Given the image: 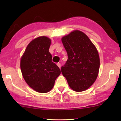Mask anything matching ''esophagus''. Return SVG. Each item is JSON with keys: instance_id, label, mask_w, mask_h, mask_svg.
<instances>
[{"instance_id": "obj_1", "label": "esophagus", "mask_w": 121, "mask_h": 121, "mask_svg": "<svg viewBox=\"0 0 121 121\" xmlns=\"http://www.w3.org/2000/svg\"><path fill=\"white\" fill-rule=\"evenodd\" d=\"M57 65H58V66L59 67V68H61V64H60V63H57Z\"/></svg>"}]
</instances>
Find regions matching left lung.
<instances>
[{"instance_id": "1", "label": "left lung", "mask_w": 121, "mask_h": 121, "mask_svg": "<svg viewBox=\"0 0 121 121\" xmlns=\"http://www.w3.org/2000/svg\"><path fill=\"white\" fill-rule=\"evenodd\" d=\"M68 55V60L61 67V72L73 90H87L97 79L100 59L95 46L89 38L75 30L61 39Z\"/></svg>"}]
</instances>
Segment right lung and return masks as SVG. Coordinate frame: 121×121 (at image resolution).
I'll list each match as a JSON object with an SVG mask.
<instances>
[{
	"instance_id": "add662e5",
	"label": "right lung",
	"mask_w": 121,
	"mask_h": 121,
	"mask_svg": "<svg viewBox=\"0 0 121 121\" xmlns=\"http://www.w3.org/2000/svg\"><path fill=\"white\" fill-rule=\"evenodd\" d=\"M51 43L50 39L45 36L35 38L28 44L21 59L20 67L24 80L38 92L50 91L61 73L58 65L52 61L48 51Z\"/></svg>"
}]
</instances>
